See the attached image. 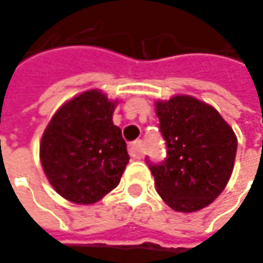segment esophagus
I'll return each mask as SVG.
<instances>
[{
    "label": "esophagus",
    "instance_id": "1",
    "mask_svg": "<svg viewBox=\"0 0 263 263\" xmlns=\"http://www.w3.org/2000/svg\"><path fill=\"white\" fill-rule=\"evenodd\" d=\"M128 154L132 158H142L143 155V146H142V140L132 142L128 146Z\"/></svg>",
    "mask_w": 263,
    "mask_h": 263
}]
</instances>
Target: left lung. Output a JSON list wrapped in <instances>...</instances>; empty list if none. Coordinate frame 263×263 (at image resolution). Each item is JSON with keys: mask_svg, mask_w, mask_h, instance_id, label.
<instances>
[{"mask_svg": "<svg viewBox=\"0 0 263 263\" xmlns=\"http://www.w3.org/2000/svg\"><path fill=\"white\" fill-rule=\"evenodd\" d=\"M167 158L147 159L159 196L177 212L208 206L226 189L234 168L237 137L214 106L189 95L158 101Z\"/></svg>", "mask_w": 263, "mask_h": 263, "instance_id": "8db88e82", "label": "left lung"}]
</instances>
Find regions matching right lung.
I'll return each mask as SVG.
<instances>
[{"mask_svg":"<svg viewBox=\"0 0 263 263\" xmlns=\"http://www.w3.org/2000/svg\"><path fill=\"white\" fill-rule=\"evenodd\" d=\"M117 102L87 90L57 111L41 140L39 157L58 195L90 205L120 183L128 164L127 145L112 123Z\"/></svg>","mask_w":263,"mask_h":263,"instance_id":"obj_1","label":"right lung"}]
</instances>
